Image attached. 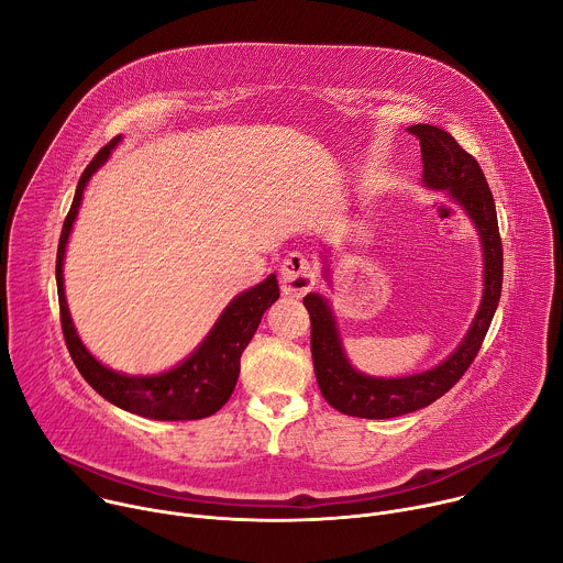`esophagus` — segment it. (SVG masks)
I'll list each match as a JSON object with an SVG mask.
<instances>
[{
	"mask_svg": "<svg viewBox=\"0 0 563 563\" xmlns=\"http://www.w3.org/2000/svg\"><path fill=\"white\" fill-rule=\"evenodd\" d=\"M316 272L302 254H289L280 267V289L287 296H302L316 287Z\"/></svg>",
	"mask_w": 563,
	"mask_h": 563,
	"instance_id": "34e87169",
	"label": "esophagus"
}]
</instances>
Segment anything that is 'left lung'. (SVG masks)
I'll return each mask as SVG.
<instances>
[{
  "instance_id": "1",
  "label": "left lung",
  "mask_w": 563,
  "mask_h": 563,
  "mask_svg": "<svg viewBox=\"0 0 563 563\" xmlns=\"http://www.w3.org/2000/svg\"><path fill=\"white\" fill-rule=\"evenodd\" d=\"M408 131L421 142L423 185L432 191H443L467 213L476 229L484 256V294L456 350L437 367L410 376H369L358 372L345 354L330 300L320 294H307L302 305L311 320V358L320 394L339 412L358 419L410 415L441 398L472 365L501 298L504 250L493 191L484 172L448 131L432 124H415ZM323 276L330 283L328 265H323Z\"/></svg>"
}]
</instances>
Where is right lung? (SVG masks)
Returning <instances> with one entry per match:
<instances>
[{"mask_svg":"<svg viewBox=\"0 0 563 563\" xmlns=\"http://www.w3.org/2000/svg\"><path fill=\"white\" fill-rule=\"evenodd\" d=\"M122 135L111 140L98 155L91 159V165L85 169L82 178L77 183L73 205L62 227L59 245H57V296H59V316H62V332L70 358L85 380L104 396L109 404L144 417L153 421H196L216 415L233 391L238 374H240V356L254 339L263 313L278 300L280 289L276 274H269L256 287L238 294L218 316L213 328L205 336V341L176 367L133 376L124 372H115L102 365L77 336L73 318L68 311L66 294H64V256L68 235L73 231V222L77 218L79 205H82L85 189L93 174L107 163L113 148L118 146Z\"/></svg>","mask_w":563,"mask_h":563,"instance_id":"obj_1","label":"right lung"}]
</instances>
